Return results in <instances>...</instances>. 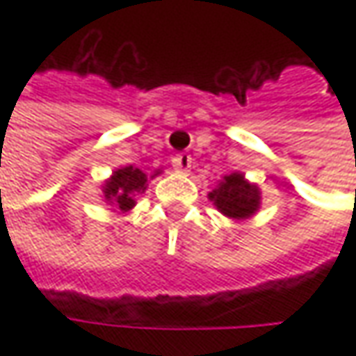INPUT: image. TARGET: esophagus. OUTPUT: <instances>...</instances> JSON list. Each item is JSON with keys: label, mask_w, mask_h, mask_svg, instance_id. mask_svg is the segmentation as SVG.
<instances>
[{"label": "esophagus", "mask_w": 356, "mask_h": 356, "mask_svg": "<svg viewBox=\"0 0 356 356\" xmlns=\"http://www.w3.org/2000/svg\"><path fill=\"white\" fill-rule=\"evenodd\" d=\"M172 166H174V170L180 172V174H188V172L192 170V156L190 154H176V156L172 158Z\"/></svg>", "instance_id": "esophagus-1"}]
</instances>
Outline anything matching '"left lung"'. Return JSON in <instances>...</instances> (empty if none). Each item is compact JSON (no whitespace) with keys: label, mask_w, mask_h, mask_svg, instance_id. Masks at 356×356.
Instances as JSON below:
<instances>
[{"label":"left lung","mask_w":356,"mask_h":356,"mask_svg":"<svg viewBox=\"0 0 356 356\" xmlns=\"http://www.w3.org/2000/svg\"><path fill=\"white\" fill-rule=\"evenodd\" d=\"M208 198L218 212L232 220H248L261 208L259 186L250 182L241 172L226 174L208 194Z\"/></svg>","instance_id":"1"}]
</instances>
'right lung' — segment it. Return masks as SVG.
Segmentation results:
<instances>
[{
    "instance_id": "add662e5",
    "label": "right lung",
    "mask_w": 356,
    "mask_h": 356,
    "mask_svg": "<svg viewBox=\"0 0 356 356\" xmlns=\"http://www.w3.org/2000/svg\"><path fill=\"white\" fill-rule=\"evenodd\" d=\"M160 174L162 170L148 174L136 166H120L103 182L101 196L108 206H113V212L127 213L136 206V196L146 192L148 180H154Z\"/></svg>"
}]
</instances>
